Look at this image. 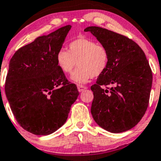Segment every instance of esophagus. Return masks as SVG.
<instances>
[{
    "mask_svg": "<svg viewBox=\"0 0 161 161\" xmlns=\"http://www.w3.org/2000/svg\"><path fill=\"white\" fill-rule=\"evenodd\" d=\"M77 88H78V91H79V92H81L84 91L85 89H87V87H86V86H82V85H78V86H77Z\"/></svg>",
    "mask_w": 161,
    "mask_h": 161,
    "instance_id": "34e87169",
    "label": "esophagus"
}]
</instances>
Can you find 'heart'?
<instances>
[{
	"mask_svg": "<svg viewBox=\"0 0 161 161\" xmlns=\"http://www.w3.org/2000/svg\"><path fill=\"white\" fill-rule=\"evenodd\" d=\"M110 54L105 46L93 40L79 38L69 44V49L62 48L57 52L56 62L64 73L72 74L70 80L77 84H85L93 76L102 75L108 66Z\"/></svg>",
	"mask_w": 161,
	"mask_h": 161,
	"instance_id": "1",
	"label": "heart"
}]
</instances>
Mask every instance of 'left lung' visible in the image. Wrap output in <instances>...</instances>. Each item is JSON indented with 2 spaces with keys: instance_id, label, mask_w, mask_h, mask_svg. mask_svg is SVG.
<instances>
[{
  "instance_id": "8db88e82",
  "label": "left lung",
  "mask_w": 161,
  "mask_h": 161,
  "mask_svg": "<svg viewBox=\"0 0 161 161\" xmlns=\"http://www.w3.org/2000/svg\"><path fill=\"white\" fill-rule=\"evenodd\" d=\"M98 41L108 49V66L92 86L91 113L101 128L112 133L131 129L147 108L152 72L144 51L130 39L98 26H89ZM111 86L105 90L101 86Z\"/></svg>"
}]
</instances>
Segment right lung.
I'll use <instances>...</instances> for the list:
<instances>
[{
  "instance_id": "right-lung-1",
  "label": "right lung",
  "mask_w": 161,
  "mask_h": 161,
  "mask_svg": "<svg viewBox=\"0 0 161 161\" xmlns=\"http://www.w3.org/2000/svg\"><path fill=\"white\" fill-rule=\"evenodd\" d=\"M71 25L39 36L12 56L5 93L19 125L36 135H48L64 125L79 93L56 64Z\"/></svg>"
}]
</instances>
